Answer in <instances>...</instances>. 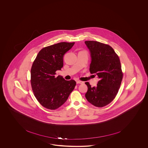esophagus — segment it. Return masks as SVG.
Returning a JSON list of instances; mask_svg holds the SVG:
<instances>
[{
    "mask_svg": "<svg viewBox=\"0 0 148 148\" xmlns=\"http://www.w3.org/2000/svg\"><path fill=\"white\" fill-rule=\"evenodd\" d=\"M76 83L77 84H84V82L83 81H81L77 80L76 81Z\"/></svg>",
    "mask_w": 148,
    "mask_h": 148,
    "instance_id": "obj_1",
    "label": "esophagus"
}]
</instances>
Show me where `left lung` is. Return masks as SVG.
Listing matches in <instances>:
<instances>
[{
	"instance_id": "1",
	"label": "left lung",
	"mask_w": 148,
	"mask_h": 148,
	"mask_svg": "<svg viewBox=\"0 0 148 148\" xmlns=\"http://www.w3.org/2000/svg\"><path fill=\"white\" fill-rule=\"evenodd\" d=\"M85 43L92 58L90 73L100 79L96 87L85 82L88 87L86 98L95 106L102 108L112 102L120 88L123 76L120 59L109 45L94 40Z\"/></svg>"
}]
</instances>
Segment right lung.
<instances>
[{"label": "right lung", "instance_id": "obj_1", "mask_svg": "<svg viewBox=\"0 0 148 148\" xmlns=\"http://www.w3.org/2000/svg\"><path fill=\"white\" fill-rule=\"evenodd\" d=\"M75 42H60L43 48L32 65L31 85L38 101L44 108L56 110L64 103L76 86L74 80L56 77V71L63 66V55Z\"/></svg>", "mask_w": 148, "mask_h": 148}]
</instances>
